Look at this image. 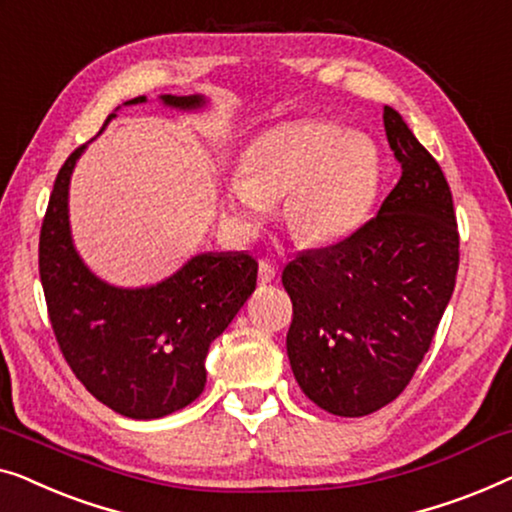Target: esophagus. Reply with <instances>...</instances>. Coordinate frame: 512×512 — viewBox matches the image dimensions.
I'll use <instances>...</instances> for the list:
<instances>
[{
  "mask_svg": "<svg viewBox=\"0 0 512 512\" xmlns=\"http://www.w3.org/2000/svg\"><path fill=\"white\" fill-rule=\"evenodd\" d=\"M276 273H278L276 264L266 262V259H262V262H259V266H257V280H259V285L271 283V280L276 278Z\"/></svg>",
  "mask_w": 512,
  "mask_h": 512,
  "instance_id": "34e87169",
  "label": "esophagus"
}]
</instances>
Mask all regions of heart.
<instances>
[{
    "mask_svg": "<svg viewBox=\"0 0 512 512\" xmlns=\"http://www.w3.org/2000/svg\"><path fill=\"white\" fill-rule=\"evenodd\" d=\"M380 185L373 139L331 120L266 129L241 155V174L220 181V208L236 232L253 234L283 199L285 225L306 246H336L369 218Z\"/></svg>",
    "mask_w": 512,
    "mask_h": 512,
    "instance_id": "b5f03b06",
    "label": "heart"
}]
</instances>
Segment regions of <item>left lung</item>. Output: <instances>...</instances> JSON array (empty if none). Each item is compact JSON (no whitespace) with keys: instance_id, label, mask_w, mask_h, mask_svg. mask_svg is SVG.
Wrapping results in <instances>:
<instances>
[{"instance_id":"8db88e82","label":"left lung","mask_w":512,"mask_h":512,"mask_svg":"<svg viewBox=\"0 0 512 512\" xmlns=\"http://www.w3.org/2000/svg\"><path fill=\"white\" fill-rule=\"evenodd\" d=\"M401 178L371 222L285 266L287 357L313 403L341 417L376 413L410 383L455 290L459 234L441 167L385 106Z\"/></svg>"}]
</instances>
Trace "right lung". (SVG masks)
I'll return each instance as SVG.
<instances>
[{
	"label": "right lung",
	"instance_id": "obj_1",
	"mask_svg": "<svg viewBox=\"0 0 512 512\" xmlns=\"http://www.w3.org/2000/svg\"><path fill=\"white\" fill-rule=\"evenodd\" d=\"M146 102L141 95L125 106ZM160 102L183 113L211 104L204 95H160ZM85 148L57 174L41 227L50 325L92 397L132 420H157L204 392L208 348L255 292L257 262L248 253H199L155 285L120 287L99 278L78 255L69 222L71 174Z\"/></svg>",
	"mask_w": 512,
	"mask_h": 512
}]
</instances>
